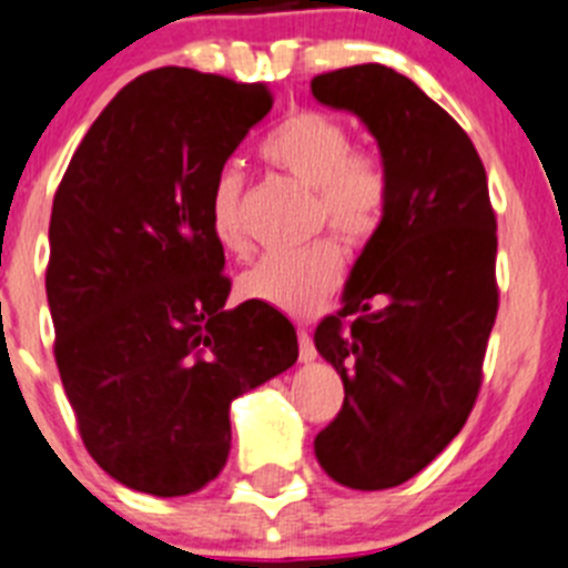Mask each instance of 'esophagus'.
<instances>
[{"mask_svg": "<svg viewBox=\"0 0 568 568\" xmlns=\"http://www.w3.org/2000/svg\"><path fill=\"white\" fill-rule=\"evenodd\" d=\"M298 357H301V363H312L315 357H318V352H315V343H312V335L306 329H298Z\"/></svg>", "mask_w": 568, "mask_h": 568, "instance_id": "obj_1", "label": "esophagus"}]
</instances>
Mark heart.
I'll use <instances>...</instances> for the list:
<instances>
[{
  "label": "heart",
  "instance_id": "b5f03b06",
  "mask_svg": "<svg viewBox=\"0 0 568 568\" xmlns=\"http://www.w3.org/2000/svg\"><path fill=\"white\" fill-rule=\"evenodd\" d=\"M262 158L298 176L318 194V220H326L346 242H366L386 220L388 171L366 149H352L346 123L321 109H295L262 140ZM244 176L222 165L207 194V225L227 253H242ZM343 278V253L332 239H315L295 250L258 258L239 275V295L287 315H312L326 304Z\"/></svg>",
  "mask_w": 568,
  "mask_h": 568
}]
</instances>
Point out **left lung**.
I'll return each mask as SVG.
<instances>
[{"label":"left lung","instance_id":"left-lung-1","mask_svg":"<svg viewBox=\"0 0 568 568\" xmlns=\"http://www.w3.org/2000/svg\"><path fill=\"white\" fill-rule=\"evenodd\" d=\"M310 90L361 118L388 171L386 220L348 273L341 312L315 329L346 392L315 456L337 485L388 490L428 467L476 403L498 312L496 213L476 145L410 78L357 64Z\"/></svg>","mask_w":568,"mask_h":568}]
</instances>
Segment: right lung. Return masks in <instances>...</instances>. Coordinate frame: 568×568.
I'll list each match as a JSON object with an SVG mask.
<instances>
[{
  "mask_svg": "<svg viewBox=\"0 0 568 568\" xmlns=\"http://www.w3.org/2000/svg\"><path fill=\"white\" fill-rule=\"evenodd\" d=\"M273 106L264 83L163 67L98 114L50 216L55 363L92 459L129 490H202L231 454V403L298 361L278 310H225L213 174Z\"/></svg>",
  "mask_w": 568,
  "mask_h": 568,
  "instance_id": "1",
  "label": "right lung"
}]
</instances>
